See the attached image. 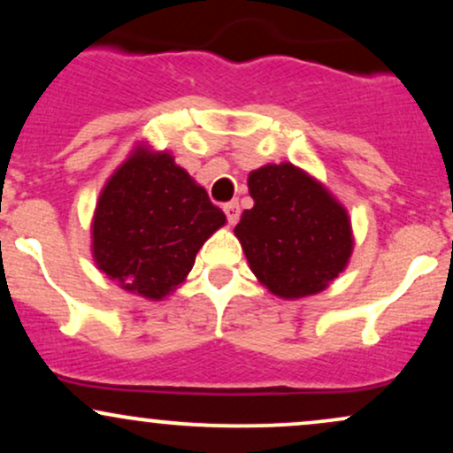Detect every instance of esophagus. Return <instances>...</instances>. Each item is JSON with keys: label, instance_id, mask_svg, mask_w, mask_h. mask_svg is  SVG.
Returning <instances> with one entry per match:
<instances>
[{"label": "esophagus", "instance_id": "obj_1", "mask_svg": "<svg viewBox=\"0 0 453 453\" xmlns=\"http://www.w3.org/2000/svg\"><path fill=\"white\" fill-rule=\"evenodd\" d=\"M223 212H226L227 223L234 226V223L238 221V217H241V206H238V202H227V204L223 206Z\"/></svg>", "mask_w": 453, "mask_h": 453}]
</instances>
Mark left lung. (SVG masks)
Here are the masks:
<instances>
[{
  "label": "left lung",
  "mask_w": 453,
  "mask_h": 453,
  "mask_svg": "<svg viewBox=\"0 0 453 453\" xmlns=\"http://www.w3.org/2000/svg\"><path fill=\"white\" fill-rule=\"evenodd\" d=\"M253 209L234 227L259 283L279 298L319 294L353 251L345 206L294 164H268L249 174Z\"/></svg>",
  "instance_id": "left-lung-1"
}]
</instances>
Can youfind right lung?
Returning a JSON list of instances; mask_svg holds the SVG:
<instances>
[{
	"label": "right lung",
	"instance_id": "1",
	"mask_svg": "<svg viewBox=\"0 0 453 453\" xmlns=\"http://www.w3.org/2000/svg\"><path fill=\"white\" fill-rule=\"evenodd\" d=\"M223 223V211L173 155L142 144L104 185L91 223L93 259L127 292L161 300Z\"/></svg>",
	"mask_w": 453,
	"mask_h": 453
}]
</instances>
